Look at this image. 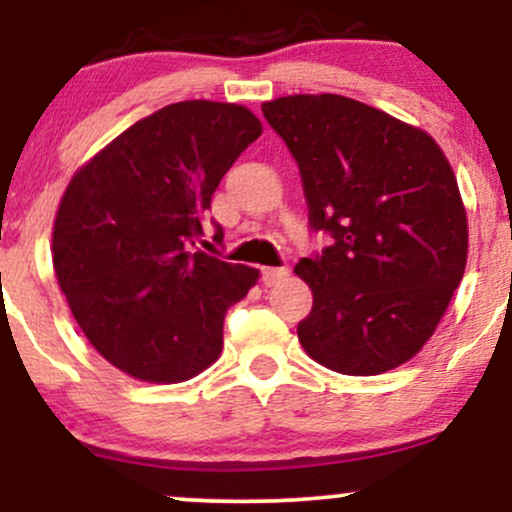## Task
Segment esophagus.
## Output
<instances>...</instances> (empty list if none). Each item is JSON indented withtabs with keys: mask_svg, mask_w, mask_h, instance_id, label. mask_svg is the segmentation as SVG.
I'll list each match as a JSON object with an SVG mask.
<instances>
[{
	"mask_svg": "<svg viewBox=\"0 0 512 512\" xmlns=\"http://www.w3.org/2000/svg\"><path fill=\"white\" fill-rule=\"evenodd\" d=\"M286 276H289V269H286V267H264L262 269L264 286H276L279 281H284Z\"/></svg>",
	"mask_w": 512,
	"mask_h": 512,
	"instance_id": "34e87169",
	"label": "esophagus"
}]
</instances>
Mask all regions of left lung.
Wrapping results in <instances>:
<instances>
[{"mask_svg": "<svg viewBox=\"0 0 512 512\" xmlns=\"http://www.w3.org/2000/svg\"><path fill=\"white\" fill-rule=\"evenodd\" d=\"M296 158L310 226L330 248L296 272L313 291L298 342L344 375H378L424 349L467 267V209L424 129L337 93L262 103Z\"/></svg>", "mask_w": 512, "mask_h": 512, "instance_id": "left-lung-1", "label": "left lung"}]
</instances>
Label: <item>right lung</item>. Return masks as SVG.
<instances>
[{"instance_id": "right-lung-1", "label": "right lung", "mask_w": 512, "mask_h": 512, "mask_svg": "<svg viewBox=\"0 0 512 512\" xmlns=\"http://www.w3.org/2000/svg\"><path fill=\"white\" fill-rule=\"evenodd\" d=\"M260 134L245 105L173 103L69 180L52 226L57 284L93 349L129 378L182 383L221 356L223 315L260 269L195 245L211 195Z\"/></svg>"}]
</instances>
